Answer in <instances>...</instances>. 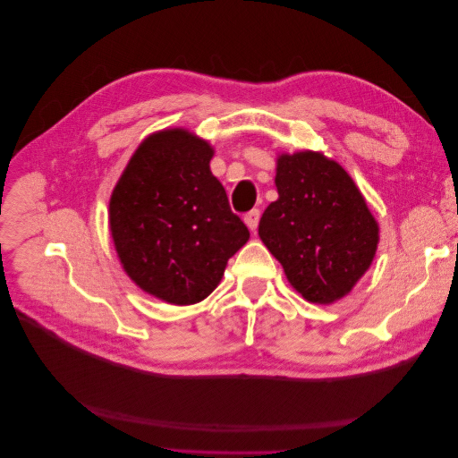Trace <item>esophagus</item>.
<instances>
[{
  "instance_id": "obj_1",
  "label": "esophagus",
  "mask_w": 458,
  "mask_h": 458,
  "mask_svg": "<svg viewBox=\"0 0 458 458\" xmlns=\"http://www.w3.org/2000/svg\"><path fill=\"white\" fill-rule=\"evenodd\" d=\"M244 224L248 225V229L254 233L258 229V224H259V210H250V212H248L244 216Z\"/></svg>"
}]
</instances>
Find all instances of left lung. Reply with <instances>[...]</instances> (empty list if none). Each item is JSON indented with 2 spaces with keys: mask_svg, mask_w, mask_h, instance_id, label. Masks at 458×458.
<instances>
[{
  "mask_svg": "<svg viewBox=\"0 0 458 458\" xmlns=\"http://www.w3.org/2000/svg\"><path fill=\"white\" fill-rule=\"evenodd\" d=\"M275 172L279 199L266 208L258 234L296 293L328 306L372 266L378 221L352 175L323 152H281Z\"/></svg>",
  "mask_w": 458,
  "mask_h": 458,
  "instance_id": "8db88e82",
  "label": "left lung"
}]
</instances>
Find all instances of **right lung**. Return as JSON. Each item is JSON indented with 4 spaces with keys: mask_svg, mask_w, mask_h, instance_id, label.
<instances>
[{
    "mask_svg": "<svg viewBox=\"0 0 458 458\" xmlns=\"http://www.w3.org/2000/svg\"><path fill=\"white\" fill-rule=\"evenodd\" d=\"M214 147L187 128L150 133L108 202L114 250L143 293L192 306L214 293L231 256L250 239L210 170Z\"/></svg>",
    "mask_w": 458,
    "mask_h": 458,
    "instance_id": "right-lung-1",
    "label": "right lung"
}]
</instances>
